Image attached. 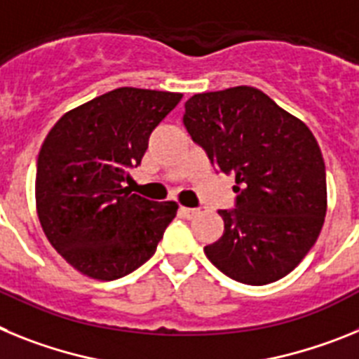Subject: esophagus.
Masks as SVG:
<instances>
[{"mask_svg": "<svg viewBox=\"0 0 359 359\" xmlns=\"http://www.w3.org/2000/svg\"><path fill=\"white\" fill-rule=\"evenodd\" d=\"M180 213L184 215V217L186 218H193L195 217V215L198 213V210H195V208H184V205H180Z\"/></svg>", "mask_w": 359, "mask_h": 359, "instance_id": "obj_1", "label": "esophagus"}]
</instances>
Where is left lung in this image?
<instances>
[{
  "label": "left lung",
  "instance_id": "8db88e82",
  "mask_svg": "<svg viewBox=\"0 0 359 359\" xmlns=\"http://www.w3.org/2000/svg\"><path fill=\"white\" fill-rule=\"evenodd\" d=\"M182 123L211 164L235 175L236 205L204 253L236 282L266 285L311 251L327 213L325 162L313 132L253 86L195 93Z\"/></svg>",
  "mask_w": 359,
  "mask_h": 359
}]
</instances>
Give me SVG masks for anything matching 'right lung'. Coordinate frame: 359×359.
<instances>
[{
	"mask_svg": "<svg viewBox=\"0 0 359 359\" xmlns=\"http://www.w3.org/2000/svg\"><path fill=\"white\" fill-rule=\"evenodd\" d=\"M182 93L123 86L54 124L37 157L36 208L65 260L93 280H117L154 257L179 204L139 197L123 182Z\"/></svg>",
	"mask_w": 359,
	"mask_h": 359,
	"instance_id": "1",
	"label": "right lung"
}]
</instances>
